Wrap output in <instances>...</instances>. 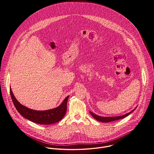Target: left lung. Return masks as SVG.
<instances>
[{"label":"left lung","instance_id":"left-lung-1","mask_svg":"<svg viewBox=\"0 0 154 154\" xmlns=\"http://www.w3.org/2000/svg\"><path fill=\"white\" fill-rule=\"evenodd\" d=\"M135 109H134L133 111H131V112L126 113V114L124 115L120 116H115V117H102V116H98L97 115H96V114H95V113H92V112H90V113L91 114V115H92L95 119H97L98 121L102 122H111V121H114L119 120V119H122V118H125L127 116H128L129 114H131Z\"/></svg>","mask_w":154,"mask_h":154}]
</instances>
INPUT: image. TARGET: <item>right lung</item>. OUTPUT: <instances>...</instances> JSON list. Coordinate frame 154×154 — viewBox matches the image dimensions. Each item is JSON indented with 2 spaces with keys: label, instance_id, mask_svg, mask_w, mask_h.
I'll use <instances>...</instances> for the list:
<instances>
[{
  "label": "right lung",
  "instance_id": "add662e5",
  "mask_svg": "<svg viewBox=\"0 0 154 154\" xmlns=\"http://www.w3.org/2000/svg\"><path fill=\"white\" fill-rule=\"evenodd\" d=\"M11 97L16 110L25 118L36 124L42 125L53 124L60 121L65 115L67 109L68 96L64 99L60 106L56 108L39 111L32 110L21 105L14 97L11 88H10Z\"/></svg>",
  "mask_w": 154,
  "mask_h": 154
}]
</instances>
